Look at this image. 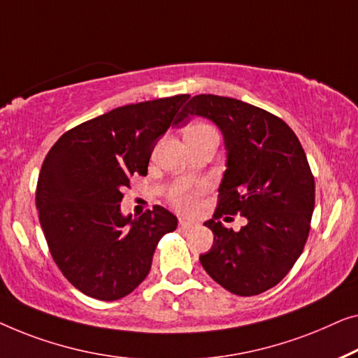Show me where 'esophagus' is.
<instances>
[{
    "instance_id": "34e87169",
    "label": "esophagus",
    "mask_w": 358,
    "mask_h": 358,
    "mask_svg": "<svg viewBox=\"0 0 358 358\" xmlns=\"http://www.w3.org/2000/svg\"><path fill=\"white\" fill-rule=\"evenodd\" d=\"M193 227H196V224L193 222V220H186V219H181L180 220V229L181 230H189V229H193Z\"/></svg>"
}]
</instances>
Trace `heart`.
I'll return each mask as SVG.
<instances>
[{
    "instance_id": "obj_1",
    "label": "heart",
    "mask_w": 358,
    "mask_h": 358,
    "mask_svg": "<svg viewBox=\"0 0 358 358\" xmlns=\"http://www.w3.org/2000/svg\"><path fill=\"white\" fill-rule=\"evenodd\" d=\"M198 127H206V124H194V127L191 128H198ZM175 203H177L178 208L185 210H193L196 208V198L193 194H181L178 198H175Z\"/></svg>"
}]
</instances>
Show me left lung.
Instances as JSON below:
<instances>
[{
	"label": "left lung",
	"instance_id": "8db88e82",
	"mask_svg": "<svg viewBox=\"0 0 358 358\" xmlns=\"http://www.w3.org/2000/svg\"><path fill=\"white\" fill-rule=\"evenodd\" d=\"M204 117L222 131L227 164L219 204L204 222L214 243L199 261L210 278L240 296L278 285L299 259L315 209V178L289 124L241 100L194 95L177 124ZM222 213L249 220L238 232L223 227Z\"/></svg>",
	"mask_w": 358,
	"mask_h": 358
}]
</instances>
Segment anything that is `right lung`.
Instances as JSON below:
<instances>
[{
  "mask_svg": "<svg viewBox=\"0 0 358 358\" xmlns=\"http://www.w3.org/2000/svg\"><path fill=\"white\" fill-rule=\"evenodd\" d=\"M188 94L124 105L69 129L50 149L35 204L50 253L64 278L92 299H123L149 274L159 240L178 220L162 206L123 215L122 191L148 175L157 141Z\"/></svg>",
  "mask_w": 358,
  "mask_h": 358,
  "instance_id": "right-lung-1",
  "label": "right lung"
}]
</instances>
